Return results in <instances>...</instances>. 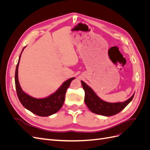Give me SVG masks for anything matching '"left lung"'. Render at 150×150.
<instances>
[{
	"instance_id": "8db88e82",
	"label": "left lung",
	"mask_w": 150,
	"mask_h": 150,
	"mask_svg": "<svg viewBox=\"0 0 150 150\" xmlns=\"http://www.w3.org/2000/svg\"><path fill=\"white\" fill-rule=\"evenodd\" d=\"M85 92L84 102L91 111L97 115L110 116L117 114L132 100L134 94L128 100L123 103H111L103 101L95 94L94 91L84 81H81Z\"/></svg>"
}]
</instances>
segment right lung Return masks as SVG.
<instances>
[{
	"instance_id": "1",
	"label": "right lung",
	"mask_w": 150,
	"mask_h": 150,
	"mask_svg": "<svg viewBox=\"0 0 150 150\" xmlns=\"http://www.w3.org/2000/svg\"><path fill=\"white\" fill-rule=\"evenodd\" d=\"M24 49H22V51ZM21 54L16 66L15 74L16 89L20 102L27 110L40 116H48L57 112L62 106L64 102L66 91L69 88L71 81L74 79V78H70L65 81L55 93L47 98L37 99L30 96L22 90L18 80V67Z\"/></svg>"
}]
</instances>
